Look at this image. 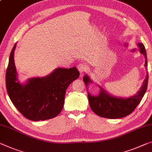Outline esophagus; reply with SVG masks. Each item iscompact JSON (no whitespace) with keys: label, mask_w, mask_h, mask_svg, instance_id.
Returning <instances> with one entry per match:
<instances>
[{"label":"esophagus","mask_w":152,"mask_h":152,"mask_svg":"<svg viewBox=\"0 0 152 152\" xmlns=\"http://www.w3.org/2000/svg\"><path fill=\"white\" fill-rule=\"evenodd\" d=\"M77 69L80 72V73H84L85 72H87L88 71V66L86 64H83V63H81L77 65Z\"/></svg>","instance_id":"1"}]
</instances>
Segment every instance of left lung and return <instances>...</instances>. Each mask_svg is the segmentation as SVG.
Instances as JSON below:
<instances>
[{
  "mask_svg": "<svg viewBox=\"0 0 152 152\" xmlns=\"http://www.w3.org/2000/svg\"><path fill=\"white\" fill-rule=\"evenodd\" d=\"M138 47L140 49V52L144 56L145 59V66L148 69V60H147V53L145 46L143 43H138ZM83 79L86 86H88L89 83L92 82L89 76L87 75L83 76ZM148 83V73L139 92L136 94L128 98L113 96L99 86L100 90L99 94L98 96H95L88 92L90 106L92 110L96 115L102 118L109 119L124 118L131 113L141 102L147 90Z\"/></svg>",
  "mask_w": 152,
  "mask_h": 152,
  "instance_id": "1",
  "label": "left lung"
}]
</instances>
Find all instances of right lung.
<instances>
[{"label": "right lung", "instance_id": "right-lung-1", "mask_svg": "<svg viewBox=\"0 0 152 152\" xmlns=\"http://www.w3.org/2000/svg\"><path fill=\"white\" fill-rule=\"evenodd\" d=\"M15 47L16 43L9 56L5 77L7 91L11 102L30 120L55 118L64 106L67 88L79 77V71L76 67L58 68L45 77L30 78L25 84H21L14 62Z\"/></svg>", "mask_w": 152, "mask_h": 152}]
</instances>
